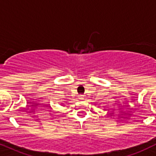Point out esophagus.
I'll return each instance as SVG.
<instances>
[{
    "label": "esophagus",
    "instance_id": "esophagus-1",
    "mask_svg": "<svg viewBox=\"0 0 156 156\" xmlns=\"http://www.w3.org/2000/svg\"><path fill=\"white\" fill-rule=\"evenodd\" d=\"M79 99H81V100L84 99V95H82V94L79 95Z\"/></svg>",
    "mask_w": 156,
    "mask_h": 156
}]
</instances>
